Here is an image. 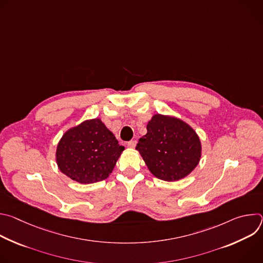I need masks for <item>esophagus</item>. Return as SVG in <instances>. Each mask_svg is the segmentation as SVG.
I'll return each instance as SVG.
<instances>
[{
  "mask_svg": "<svg viewBox=\"0 0 263 263\" xmlns=\"http://www.w3.org/2000/svg\"><path fill=\"white\" fill-rule=\"evenodd\" d=\"M136 143H137L136 140H131V141H129V142L127 143V145H128V147H130V148H134V147L136 146Z\"/></svg>",
  "mask_w": 263,
  "mask_h": 263,
  "instance_id": "1",
  "label": "esophagus"
}]
</instances>
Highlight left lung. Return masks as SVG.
Instances as JSON below:
<instances>
[{
    "instance_id": "8db88e82",
    "label": "left lung",
    "mask_w": 263,
    "mask_h": 263,
    "mask_svg": "<svg viewBox=\"0 0 263 263\" xmlns=\"http://www.w3.org/2000/svg\"><path fill=\"white\" fill-rule=\"evenodd\" d=\"M136 149L156 178L174 182L189 176L199 164L202 143L197 132L184 121L154 115Z\"/></svg>"
}]
</instances>
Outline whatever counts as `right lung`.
<instances>
[{
	"label": "right lung",
	"mask_w": 263,
	"mask_h": 263,
	"mask_svg": "<svg viewBox=\"0 0 263 263\" xmlns=\"http://www.w3.org/2000/svg\"><path fill=\"white\" fill-rule=\"evenodd\" d=\"M124 149L100 119L86 120L62 135L56 148V163L71 180L91 184L109 177Z\"/></svg>",
	"instance_id": "obj_1"
}]
</instances>
